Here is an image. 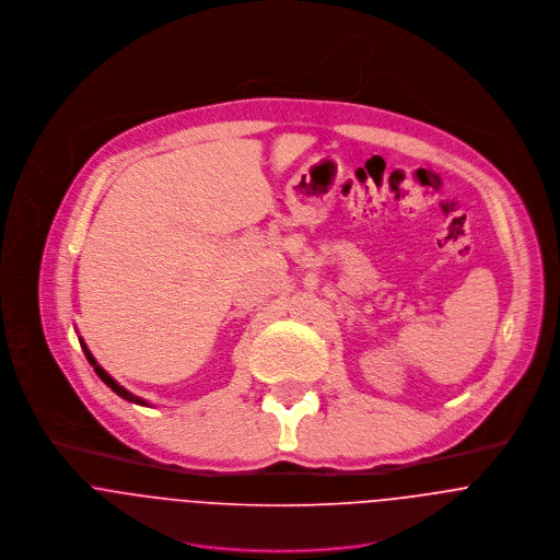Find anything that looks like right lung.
Instances as JSON below:
<instances>
[{"mask_svg":"<svg viewBox=\"0 0 560 560\" xmlns=\"http://www.w3.org/2000/svg\"><path fill=\"white\" fill-rule=\"evenodd\" d=\"M79 343H81V350L85 352V359H88V363H90V365L94 368V372H96V375H98V377H101V380H103V382H105V384H107V386H109V388H112V390H114L116 395H120L122 399H126V401H130V404H137V406H150V404H148L145 399H141V397L132 395L130 390H126L122 384H118V382H116V380H114V377H112L109 373L105 372V370H103V368H101V365L96 363V359L92 357V352L88 350V346H85V341H83L81 337H79Z\"/></svg>","mask_w":560,"mask_h":560,"instance_id":"add662e5","label":"right lung"}]
</instances>
